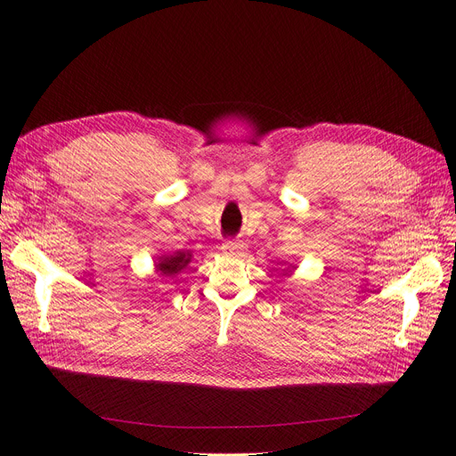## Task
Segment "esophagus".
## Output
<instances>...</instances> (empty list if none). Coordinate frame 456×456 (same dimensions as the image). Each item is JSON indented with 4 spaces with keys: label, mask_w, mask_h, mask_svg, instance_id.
I'll use <instances>...</instances> for the list:
<instances>
[{
    "label": "esophagus",
    "mask_w": 456,
    "mask_h": 456,
    "mask_svg": "<svg viewBox=\"0 0 456 456\" xmlns=\"http://www.w3.org/2000/svg\"><path fill=\"white\" fill-rule=\"evenodd\" d=\"M244 242L242 240H229L224 244V254L227 256H242L244 251Z\"/></svg>",
    "instance_id": "obj_1"
}]
</instances>
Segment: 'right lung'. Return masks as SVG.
<instances>
[{
  "instance_id": "obj_1",
  "label": "right lung",
  "mask_w": 456,
  "mask_h": 456,
  "mask_svg": "<svg viewBox=\"0 0 456 456\" xmlns=\"http://www.w3.org/2000/svg\"><path fill=\"white\" fill-rule=\"evenodd\" d=\"M191 257L193 256L190 249H176V251H173V254L158 256L154 261L156 274L161 278H175L191 263Z\"/></svg>"
}]
</instances>
